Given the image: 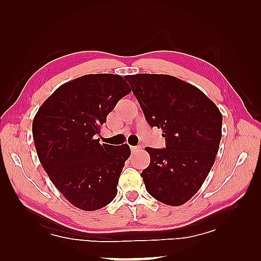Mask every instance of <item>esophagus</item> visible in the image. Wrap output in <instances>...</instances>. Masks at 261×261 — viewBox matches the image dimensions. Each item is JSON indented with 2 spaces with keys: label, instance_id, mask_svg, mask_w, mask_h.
Wrapping results in <instances>:
<instances>
[{
  "label": "esophagus",
  "instance_id": "1",
  "mask_svg": "<svg viewBox=\"0 0 261 261\" xmlns=\"http://www.w3.org/2000/svg\"><path fill=\"white\" fill-rule=\"evenodd\" d=\"M141 149V147L140 146H136V147H131V151L132 152H137V151H139Z\"/></svg>",
  "mask_w": 261,
  "mask_h": 261
}]
</instances>
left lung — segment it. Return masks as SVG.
Instances as JSON below:
<instances>
[{
  "label": "left lung",
  "instance_id": "8db88e82",
  "mask_svg": "<svg viewBox=\"0 0 261 261\" xmlns=\"http://www.w3.org/2000/svg\"><path fill=\"white\" fill-rule=\"evenodd\" d=\"M150 126L163 130L166 148L147 147L150 164L141 177L147 192L173 206L201 188L218 153L222 114L192 84L163 74L125 76Z\"/></svg>",
  "mask_w": 261,
  "mask_h": 261
}]
</instances>
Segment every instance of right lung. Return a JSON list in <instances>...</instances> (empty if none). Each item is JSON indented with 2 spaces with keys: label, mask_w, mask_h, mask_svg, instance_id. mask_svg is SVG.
Listing matches in <instances>:
<instances>
[{
  "label": "right lung",
  "mask_w": 261,
  "mask_h": 261,
  "mask_svg": "<svg viewBox=\"0 0 261 261\" xmlns=\"http://www.w3.org/2000/svg\"><path fill=\"white\" fill-rule=\"evenodd\" d=\"M130 91L119 75H84L59 86L33 119V141L43 169L65 198L81 210L102 208L118 193L130 147L102 145L96 136Z\"/></svg>",
  "instance_id": "right-lung-1"
}]
</instances>
